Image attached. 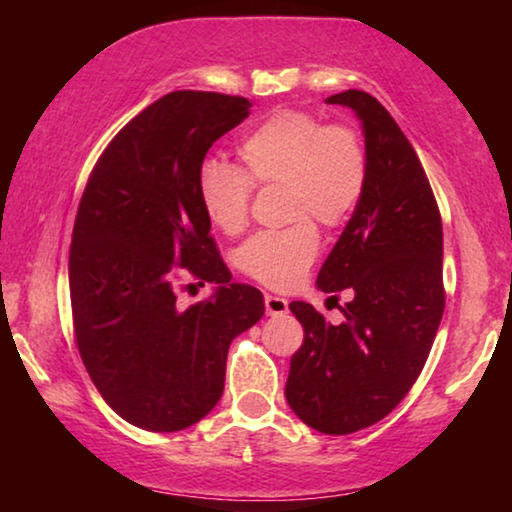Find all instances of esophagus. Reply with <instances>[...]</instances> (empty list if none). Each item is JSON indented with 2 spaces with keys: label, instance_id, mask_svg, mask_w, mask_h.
Instances as JSON below:
<instances>
[{
  "label": "esophagus",
  "instance_id": "obj_1",
  "mask_svg": "<svg viewBox=\"0 0 512 512\" xmlns=\"http://www.w3.org/2000/svg\"><path fill=\"white\" fill-rule=\"evenodd\" d=\"M264 305H266L268 316H282L289 311V302L280 296H271V293H266L264 296Z\"/></svg>",
  "mask_w": 512,
  "mask_h": 512
}]
</instances>
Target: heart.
Segmentation results:
<instances>
[{"instance_id":"1","label":"heart","mask_w":512,"mask_h":512,"mask_svg":"<svg viewBox=\"0 0 512 512\" xmlns=\"http://www.w3.org/2000/svg\"><path fill=\"white\" fill-rule=\"evenodd\" d=\"M237 155L241 171L219 162H207L201 171L198 198L207 221L237 235L246 228L253 185H284L287 214L296 223L250 237L237 264L266 287H296L320 248L307 216L339 228L361 201L368 178L363 144L345 126H325L302 110H277L239 142Z\"/></svg>"}]
</instances>
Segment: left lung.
Here are the masks:
<instances>
[{
    "label": "left lung",
    "instance_id": "left-lung-1",
    "mask_svg": "<svg viewBox=\"0 0 512 512\" xmlns=\"http://www.w3.org/2000/svg\"><path fill=\"white\" fill-rule=\"evenodd\" d=\"M325 101L350 108L366 140V189L316 280L332 298L348 289L352 300L339 325L291 302L305 341L284 395L307 427L345 436L386 418L420 377L445 309L443 223L391 112L361 90Z\"/></svg>",
    "mask_w": 512,
    "mask_h": 512
}]
</instances>
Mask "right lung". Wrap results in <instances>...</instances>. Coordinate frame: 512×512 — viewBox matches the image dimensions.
I'll use <instances>...</instances> for the list:
<instances>
[{
  "mask_svg": "<svg viewBox=\"0 0 512 512\" xmlns=\"http://www.w3.org/2000/svg\"><path fill=\"white\" fill-rule=\"evenodd\" d=\"M250 106L164 94L115 135L81 198L69 248L76 345L110 409L146 431L203 420L223 395L232 339L264 316L262 291L230 284L198 198L207 151ZM180 267L214 283L213 296L180 310Z\"/></svg>",
  "mask_w": 512,
  "mask_h": 512,
  "instance_id": "obj_1",
  "label": "right lung"
}]
</instances>
